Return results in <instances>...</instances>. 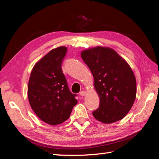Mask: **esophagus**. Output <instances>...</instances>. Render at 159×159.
I'll list each match as a JSON object with an SVG mask.
<instances>
[{
  "label": "esophagus",
  "mask_w": 159,
  "mask_h": 159,
  "mask_svg": "<svg viewBox=\"0 0 159 159\" xmlns=\"http://www.w3.org/2000/svg\"><path fill=\"white\" fill-rule=\"evenodd\" d=\"M86 94V92L85 91H81L80 93V96H84Z\"/></svg>",
  "instance_id": "34e87169"
}]
</instances>
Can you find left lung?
I'll return each instance as SVG.
<instances>
[{
	"label": "left lung",
	"mask_w": 159,
	"mask_h": 159,
	"mask_svg": "<svg viewBox=\"0 0 159 159\" xmlns=\"http://www.w3.org/2000/svg\"><path fill=\"white\" fill-rule=\"evenodd\" d=\"M90 69L100 98L94 117L103 123H113L128 114L135 100L136 80L128 63L111 48L97 47L81 54Z\"/></svg>",
	"instance_id": "left-lung-1"
}]
</instances>
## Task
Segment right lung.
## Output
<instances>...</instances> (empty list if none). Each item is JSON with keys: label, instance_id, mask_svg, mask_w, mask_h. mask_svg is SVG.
<instances>
[{"label": "right lung", "instance_id": "1", "mask_svg": "<svg viewBox=\"0 0 159 159\" xmlns=\"http://www.w3.org/2000/svg\"><path fill=\"white\" fill-rule=\"evenodd\" d=\"M66 47L51 50L34 65L28 86V97L34 112L51 125L66 120L77 104L76 94L70 91L62 64Z\"/></svg>", "mask_w": 159, "mask_h": 159}]
</instances>
